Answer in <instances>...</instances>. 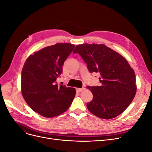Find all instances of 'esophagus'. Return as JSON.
Returning <instances> with one entry per match:
<instances>
[{"mask_svg":"<svg viewBox=\"0 0 152 152\" xmlns=\"http://www.w3.org/2000/svg\"><path fill=\"white\" fill-rule=\"evenodd\" d=\"M84 90H85L84 87H82V88H77L76 89V91L77 92H82V91H83Z\"/></svg>","mask_w":152,"mask_h":152,"instance_id":"esophagus-1","label":"esophagus"}]
</instances>
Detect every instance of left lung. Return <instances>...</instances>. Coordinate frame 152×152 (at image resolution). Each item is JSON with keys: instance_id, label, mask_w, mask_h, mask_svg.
<instances>
[{"instance_id": "left-lung-1", "label": "left lung", "mask_w": 152, "mask_h": 152, "mask_svg": "<svg viewBox=\"0 0 152 152\" xmlns=\"http://www.w3.org/2000/svg\"><path fill=\"white\" fill-rule=\"evenodd\" d=\"M73 53L79 54L90 73L100 75V86L87 87L93 95L87 103L89 111L103 119L121 114L136 93L135 73L127 61L102 44L78 45Z\"/></svg>"}]
</instances>
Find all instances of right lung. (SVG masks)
Masks as SVG:
<instances>
[{
	"label": "right lung",
	"instance_id": "add662e5",
	"mask_svg": "<svg viewBox=\"0 0 152 152\" xmlns=\"http://www.w3.org/2000/svg\"><path fill=\"white\" fill-rule=\"evenodd\" d=\"M75 45L58 43L39 50L27 58L21 72V93L26 103L44 117H54L66 111L75 89L58 86L56 79Z\"/></svg>",
	"mask_w": 152,
	"mask_h": 152
}]
</instances>
